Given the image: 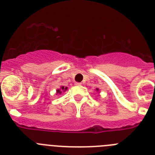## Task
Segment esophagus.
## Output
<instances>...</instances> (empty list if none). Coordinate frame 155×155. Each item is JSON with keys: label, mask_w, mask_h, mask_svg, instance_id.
I'll return each instance as SVG.
<instances>
[{"label": "esophagus", "mask_w": 155, "mask_h": 155, "mask_svg": "<svg viewBox=\"0 0 155 155\" xmlns=\"http://www.w3.org/2000/svg\"><path fill=\"white\" fill-rule=\"evenodd\" d=\"M75 85H78V86H80V85H81V83H79V82H76V83H75Z\"/></svg>", "instance_id": "34e87169"}]
</instances>
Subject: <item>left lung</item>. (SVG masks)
Segmentation results:
<instances>
[{
	"instance_id": "8db88e82",
	"label": "left lung",
	"mask_w": 155,
	"mask_h": 155,
	"mask_svg": "<svg viewBox=\"0 0 155 155\" xmlns=\"http://www.w3.org/2000/svg\"><path fill=\"white\" fill-rule=\"evenodd\" d=\"M96 91H98V88H96Z\"/></svg>"
}]
</instances>
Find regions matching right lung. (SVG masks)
<instances>
[{
  "label": "right lung",
  "mask_w": 155,
  "mask_h": 155,
  "mask_svg": "<svg viewBox=\"0 0 155 155\" xmlns=\"http://www.w3.org/2000/svg\"><path fill=\"white\" fill-rule=\"evenodd\" d=\"M68 89V87H64V86H62V87H61V88H60V89H58V90H57V94H61V93H62V91H66V90Z\"/></svg>",
  "instance_id": "obj_1"
}]
</instances>
